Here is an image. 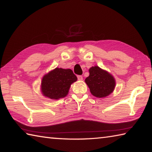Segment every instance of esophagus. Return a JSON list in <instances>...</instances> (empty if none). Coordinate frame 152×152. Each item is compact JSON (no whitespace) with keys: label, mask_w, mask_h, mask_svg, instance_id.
I'll return each instance as SVG.
<instances>
[{"label":"esophagus","mask_w":152,"mask_h":152,"mask_svg":"<svg viewBox=\"0 0 152 152\" xmlns=\"http://www.w3.org/2000/svg\"><path fill=\"white\" fill-rule=\"evenodd\" d=\"M77 78H78V80H82L83 79V78H82V76H80V75H78V76H77Z\"/></svg>","instance_id":"1"}]
</instances>
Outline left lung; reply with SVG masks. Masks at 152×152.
Masks as SVG:
<instances>
[{
  "label": "left lung",
  "instance_id": "obj_1",
  "mask_svg": "<svg viewBox=\"0 0 152 152\" xmlns=\"http://www.w3.org/2000/svg\"><path fill=\"white\" fill-rule=\"evenodd\" d=\"M90 75L85 79L91 94L98 98H103L113 91L115 81L113 77L100 68L99 66L92 67L89 70Z\"/></svg>",
  "mask_w": 152,
  "mask_h": 152
}]
</instances>
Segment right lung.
Wrapping results in <instances>:
<instances>
[{"mask_svg":"<svg viewBox=\"0 0 152 152\" xmlns=\"http://www.w3.org/2000/svg\"><path fill=\"white\" fill-rule=\"evenodd\" d=\"M76 80V76L70 69L56 68L43 76L42 93L51 99L64 98L68 94L71 84Z\"/></svg>","mask_w":152,"mask_h":152,"instance_id":"right-lung-1","label":"right lung"}]
</instances>
